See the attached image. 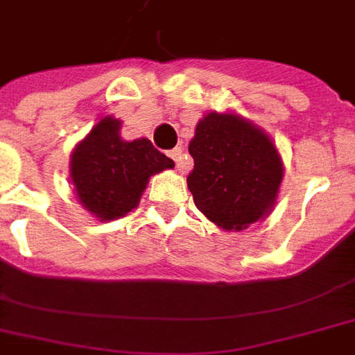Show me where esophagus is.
<instances>
[{
  "label": "esophagus",
  "mask_w": 355,
  "mask_h": 355,
  "mask_svg": "<svg viewBox=\"0 0 355 355\" xmlns=\"http://www.w3.org/2000/svg\"><path fill=\"white\" fill-rule=\"evenodd\" d=\"M167 155H169V158L175 160L177 167H182V147H175V149L169 150Z\"/></svg>",
  "instance_id": "esophagus-1"
}]
</instances>
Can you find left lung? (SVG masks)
I'll use <instances>...</instances> for the list:
<instances>
[{"label":"left lung","mask_w":355,"mask_h":355,"mask_svg":"<svg viewBox=\"0 0 355 355\" xmlns=\"http://www.w3.org/2000/svg\"><path fill=\"white\" fill-rule=\"evenodd\" d=\"M195 206L225 230H243L275 208L284 164L272 139L237 114H206L189 141Z\"/></svg>","instance_id":"obj_1"}]
</instances>
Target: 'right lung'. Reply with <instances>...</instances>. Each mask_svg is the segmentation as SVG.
Masks as SVG:
<instances>
[{"label": "right lung", "instance_id": "add662e5", "mask_svg": "<svg viewBox=\"0 0 355 355\" xmlns=\"http://www.w3.org/2000/svg\"><path fill=\"white\" fill-rule=\"evenodd\" d=\"M121 119L103 118L77 144L69 158V178L86 210L101 221H114L138 206L149 178L175 162L147 138L125 141Z\"/></svg>", "mask_w": 355, "mask_h": 355}]
</instances>
